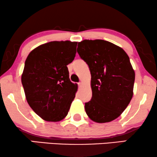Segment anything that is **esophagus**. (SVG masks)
<instances>
[{
    "instance_id": "esophagus-1",
    "label": "esophagus",
    "mask_w": 157,
    "mask_h": 157,
    "mask_svg": "<svg viewBox=\"0 0 157 157\" xmlns=\"http://www.w3.org/2000/svg\"><path fill=\"white\" fill-rule=\"evenodd\" d=\"M78 86H81V85H82V82H78Z\"/></svg>"
}]
</instances>
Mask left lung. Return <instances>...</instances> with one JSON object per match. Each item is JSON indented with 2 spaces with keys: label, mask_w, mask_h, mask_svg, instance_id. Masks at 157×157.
Returning a JSON list of instances; mask_svg holds the SVG:
<instances>
[{
  "label": "left lung",
  "mask_w": 157,
  "mask_h": 157,
  "mask_svg": "<svg viewBox=\"0 0 157 157\" xmlns=\"http://www.w3.org/2000/svg\"><path fill=\"white\" fill-rule=\"evenodd\" d=\"M79 56L89 66L92 97L85 110L92 121L106 123L119 117L133 96L135 74L123 49L104 40L78 43Z\"/></svg>",
  "instance_id": "1"
}]
</instances>
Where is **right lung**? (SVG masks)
I'll use <instances>...</instances> for the list:
<instances>
[{"mask_svg":"<svg viewBox=\"0 0 157 157\" xmlns=\"http://www.w3.org/2000/svg\"><path fill=\"white\" fill-rule=\"evenodd\" d=\"M77 42L51 41L28 56L21 82L29 106L48 121L66 117L75 98L77 84L69 78L67 65L74 61Z\"/></svg>","mask_w":157,"mask_h":157,"instance_id":"right-lung-1","label":"right lung"}]
</instances>
